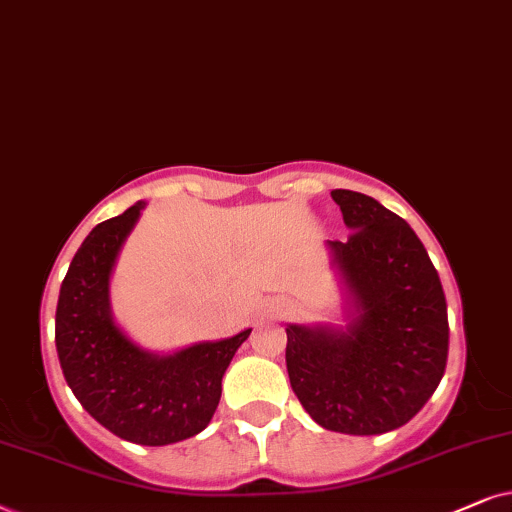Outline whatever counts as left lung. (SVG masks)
Segmentation results:
<instances>
[{
	"instance_id": "obj_1",
	"label": "left lung",
	"mask_w": 512,
	"mask_h": 512,
	"mask_svg": "<svg viewBox=\"0 0 512 512\" xmlns=\"http://www.w3.org/2000/svg\"><path fill=\"white\" fill-rule=\"evenodd\" d=\"M346 241L332 255L356 302L346 332L290 325L285 365L311 419L327 431L379 435L405 426L447 365V302L410 224L372 196L335 189Z\"/></svg>"
}]
</instances>
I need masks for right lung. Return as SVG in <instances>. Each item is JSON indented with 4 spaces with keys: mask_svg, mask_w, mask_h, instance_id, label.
Wrapping results in <instances>:
<instances>
[{
    "mask_svg": "<svg viewBox=\"0 0 512 512\" xmlns=\"http://www.w3.org/2000/svg\"><path fill=\"white\" fill-rule=\"evenodd\" d=\"M142 203L100 222L67 269L56 309V349L67 386L81 407L119 438L135 445H173L210 424L222 377L241 335L189 346L175 356L138 349L109 313V274Z\"/></svg>",
    "mask_w": 512,
    "mask_h": 512,
    "instance_id": "obj_1",
    "label": "right lung"
}]
</instances>
